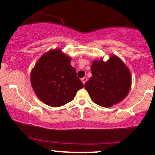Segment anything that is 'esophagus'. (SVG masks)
I'll return each instance as SVG.
<instances>
[{
    "instance_id": "34e87169",
    "label": "esophagus",
    "mask_w": 155,
    "mask_h": 155,
    "mask_svg": "<svg viewBox=\"0 0 155 155\" xmlns=\"http://www.w3.org/2000/svg\"><path fill=\"white\" fill-rule=\"evenodd\" d=\"M87 81V77H84V78H82V79H81V81H82V83L84 84L85 82H86Z\"/></svg>"
}]
</instances>
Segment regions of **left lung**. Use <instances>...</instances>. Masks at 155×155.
Instances as JSON below:
<instances>
[{"label": "left lung", "instance_id": "left-lung-1", "mask_svg": "<svg viewBox=\"0 0 155 155\" xmlns=\"http://www.w3.org/2000/svg\"><path fill=\"white\" fill-rule=\"evenodd\" d=\"M91 71L92 76L84 87L96 104L111 107L129 93L132 83L130 71L117 55L111 54L106 62L103 58L93 60Z\"/></svg>", "mask_w": 155, "mask_h": 155}]
</instances>
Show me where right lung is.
<instances>
[{
    "label": "right lung",
    "instance_id": "1",
    "mask_svg": "<svg viewBox=\"0 0 155 155\" xmlns=\"http://www.w3.org/2000/svg\"><path fill=\"white\" fill-rule=\"evenodd\" d=\"M71 58L60 49L47 51L31 72V83L35 95L44 104L60 107L74 100L84 87L71 65Z\"/></svg>",
    "mask_w": 155,
    "mask_h": 155
}]
</instances>
